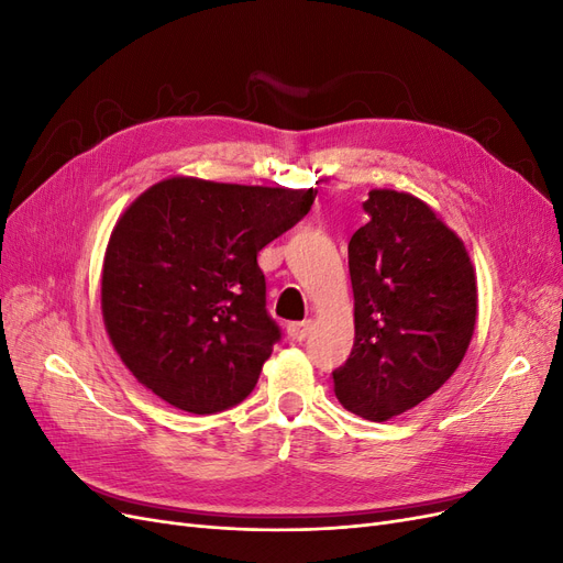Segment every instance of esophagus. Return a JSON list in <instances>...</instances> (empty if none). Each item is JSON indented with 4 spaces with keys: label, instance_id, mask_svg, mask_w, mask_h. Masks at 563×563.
Returning a JSON list of instances; mask_svg holds the SVG:
<instances>
[{
    "label": "esophagus",
    "instance_id": "obj_1",
    "mask_svg": "<svg viewBox=\"0 0 563 563\" xmlns=\"http://www.w3.org/2000/svg\"><path fill=\"white\" fill-rule=\"evenodd\" d=\"M310 331H312V321H291L286 327V333L294 340V343H302V340L310 335Z\"/></svg>",
    "mask_w": 563,
    "mask_h": 563
}]
</instances>
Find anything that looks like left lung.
I'll list each match as a JSON object with an SVG mask.
<instances>
[{"mask_svg":"<svg viewBox=\"0 0 563 563\" xmlns=\"http://www.w3.org/2000/svg\"><path fill=\"white\" fill-rule=\"evenodd\" d=\"M350 240L354 347L333 371L347 411L406 413L463 362L476 323V277L463 240L422 199L371 190Z\"/></svg>","mask_w":563,"mask_h":563,"instance_id":"1","label":"left lung"}]
</instances>
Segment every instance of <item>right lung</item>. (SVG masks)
<instances>
[{"label": "right lung", "mask_w": 563, "mask_h": 563, "mask_svg": "<svg viewBox=\"0 0 563 563\" xmlns=\"http://www.w3.org/2000/svg\"><path fill=\"white\" fill-rule=\"evenodd\" d=\"M317 190L166 178L110 234L100 308L135 380L180 411L244 401L282 331L258 251L308 216Z\"/></svg>", "instance_id": "1"}]
</instances>
